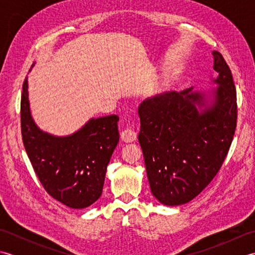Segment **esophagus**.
I'll return each instance as SVG.
<instances>
[{"instance_id":"34e87169","label":"esophagus","mask_w":255,"mask_h":255,"mask_svg":"<svg viewBox=\"0 0 255 255\" xmlns=\"http://www.w3.org/2000/svg\"><path fill=\"white\" fill-rule=\"evenodd\" d=\"M121 136H122V139L124 140L125 142H131V141H134V140H136L137 133L131 127H127L122 131Z\"/></svg>"}]
</instances>
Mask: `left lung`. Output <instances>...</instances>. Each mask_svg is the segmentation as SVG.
<instances>
[{
    "label": "left lung",
    "mask_w": 255,
    "mask_h": 255,
    "mask_svg": "<svg viewBox=\"0 0 255 255\" xmlns=\"http://www.w3.org/2000/svg\"><path fill=\"white\" fill-rule=\"evenodd\" d=\"M219 86L211 105L205 94L167 92L143 101L138 108L145 170L153 196L160 203H188L213 181L228 154L237 127V92L231 70L223 55L214 51Z\"/></svg>",
    "instance_id": "8db88e82"
}]
</instances>
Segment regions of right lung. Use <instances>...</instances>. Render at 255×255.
I'll return each mask as SVG.
<instances>
[{
  "instance_id": "right-lung-1",
  "label": "right lung",
  "mask_w": 255,
  "mask_h": 255,
  "mask_svg": "<svg viewBox=\"0 0 255 255\" xmlns=\"http://www.w3.org/2000/svg\"><path fill=\"white\" fill-rule=\"evenodd\" d=\"M27 88L26 78L20 100L21 137L37 177L58 202L75 209L89 207L102 195L107 164L119 141V117L92 118L71 136H51L32 121Z\"/></svg>"
}]
</instances>
